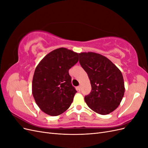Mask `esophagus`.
<instances>
[{"mask_svg":"<svg viewBox=\"0 0 148 148\" xmlns=\"http://www.w3.org/2000/svg\"><path fill=\"white\" fill-rule=\"evenodd\" d=\"M77 91H81V86H78V87L77 88Z\"/></svg>","mask_w":148,"mask_h":148,"instance_id":"esophagus-1","label":"esophagus"}]
</instances>
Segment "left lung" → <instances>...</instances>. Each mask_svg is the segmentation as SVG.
Returning <instances> with one entry per match:
<instances>
[{"mask_svg":"<svg viewBox=\"0 0 148 148\" xmlns=\"http://www.w3.org/2000/svg\"><path fill=\"white\" fill-rule=\"evenodd\" d=\"M79 57L91 84V92L84 96L85 102L97 114H110L117 108L124 95L122 73L109 59L99 53L82 52Z\"/></svg>","mask_w":148,"mask_h":148,"instance_id":"8db88e82","label":"left lung"}]
</instances>
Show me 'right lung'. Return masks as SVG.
Instances as JSON below:
<instances>
[{
	"label": "right lung",
	"mask_w": 148,
	"mask_h": 148,
	"mask_svg": "<svg viewBox=\"0 0 148 148\" xmlns=\"http://www.w3.org/2000/svg\"><path fill=\"white\" fill-rule=\"evenodd\" d=\"M78 61V54L61 47L49 53L35 69L32 92L39 107L57 116L68 109L77 91L71 84L69 70Z\"/></svg>",
	"instance_id": "right-lung-1"
}]
</instances>
